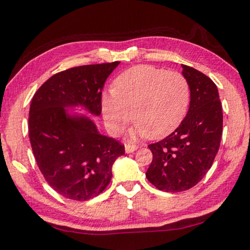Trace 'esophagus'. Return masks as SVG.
<instances>
[{"label": "esophagus", "mask_w": 250, "mask_h": 250, "mask_svg": "<svg viewBox=\"0 0 250 250\" xmlns=\"http://www.w3.org/2000/svg\"><path fill=\"white\" fill-rule=\"evenodd\" d=\"M138 147H139L138 145H134V144H130V143L125 144V153H132V152H134L135 149H137Z\"/></svg>", "instance_id": "obj_1"}]
</instances>
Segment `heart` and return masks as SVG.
<instances>
[{
	"mask_svg": "<svg viewBox=\"0 0 250 250\" xmlns=\"http://www.w3.org/2000/svg\"><path fill=\"white\" fill-rule=\"evenodd\" d=\"M190 103L189 82L179 72L137 65L118 76L115 88L104 93L103 113L111 132L137 122L131 134L157 139L172 132L186 116Z\"/></svg>",
	"mask_w": 250,
	"mask_h": 250,
	"instance_id": "b5f03b06",
	"label": "heart"
}]
</instances>
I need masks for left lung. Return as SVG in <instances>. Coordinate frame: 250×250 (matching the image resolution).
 I'll return each mask as SVG.
<instances>
[{"label": "left lung", "instance_id": "8db88e82", "mask_svg": "<svg viewBox=\"0 0 250 250\" xmlns=\"http://www.w3.org/2000/svg\"><path fill=\"white\" fill-rule=\"evenodd\" d=\"M181 67L190 85L187 116L168 137L148 145L153 161L145 176L166 192L185 191L206 176L219 151L223 131L222 105L214 82L191 66Z\"/></svg>", "mask_w": 250, "mask_h": 250}]
</instances>
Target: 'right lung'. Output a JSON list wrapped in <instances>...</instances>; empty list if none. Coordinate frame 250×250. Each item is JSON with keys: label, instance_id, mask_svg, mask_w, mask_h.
I'll return each instance as SVG.
<instances>
[{"label": "right lung", "instance_id": "right-lung-1", "mask_svg": "<svg viewBox=\"0 0 250 250\" xmlns=\"http://www.w3.org/2000/svg\"><path fill=\"white\" fill-rule=\"evenodd\" d=\"M119 63L59 72L31 101L28 130L36 162L50 187L71 200H89L105 190L125 145L99 133L89 117L71 115L65 108L82 106L90 115H101L102 90Z\"/></svg>", "mask_w": 250, "mask_h": 250}]
</instances>
